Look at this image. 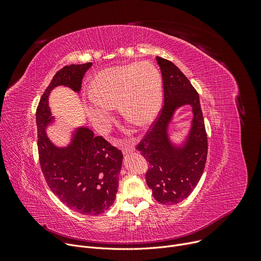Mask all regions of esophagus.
Listing matches in <instances>:
<instances>
[{"label":"esophagus","instance_id":"1","mask_svg":"<svg viewBox=\"0 0 261 261\" xmlns=\"http://www.w3.org/2000/svg\"><path fill=\"white\" fill-rule=\"evenodd\" d=\"M133 150H134V146L133 145H129L127 147H123L122 148V152H123V154H127V153L132 152Z\"/></svg>","mask_w":261,"mask_h":261}]
</instances>
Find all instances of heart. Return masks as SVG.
Segmentation results:
<instances>
[{
    "mask_svg": "<svg viewBox=\"0 0 261 261\" xmlns=\"http://www.w3.org/2000/svg\"><path fill=\"white\" fill-rule=\"evenodd\" d=\"M162 102L160 73L152 63L144 61L107 68L96 75L86 107L95 127L105 133L112 123V107L118 106L125 119L147 126L159 114Z\"/></svg>",
    "mask_w": 261,
    "mask_h": 261,
    "instance_id": "heart-1",
    "label": "heart"
}]
</instances>
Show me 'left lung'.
<instances>
[{
  "mask_svg": "<svg viewBox=\"0 0 261 261\" xmlns=\"http://www.w3.org/2000/svg\"><path fill=\"white\" fill-rule=\"evenodd\" d=\"M163 79L164 105L136 149L148 161L146 182L161 204L173 205L186 199L199 183L207 158V134L199 94L171 61L156 57ZM193 107L194 118L185 148H173L166 129L175 107Z\"/></svg>",
  "mask_w": 261,
  "mask_h": 261,
  "instance_id": "1",
  "label": "left lung"
}]
</instances>
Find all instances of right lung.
<instances>
[{
	"instance_id": "obj_1",
	"label": "right lung",
	"mask_w": 261,
	"mask_h": 261,
	"mask_svg": "<svg viewBox=\"0 0 261 261\" xmlns=\"http://www.w3.org/2000/svg\"><path fill=\"white\" fill-rule=\"evenodd\" d=\"M91 66V62L66 65L54 76L37 107V145L41 170L49 189L74 212L97 216L115 200L121 151L87 128L78 129L66 148L55 147L45 135V126L51 121L47 103L50 90L66 86L79 92L82 78Z\"/></svg>"
}]
</instances>
